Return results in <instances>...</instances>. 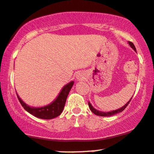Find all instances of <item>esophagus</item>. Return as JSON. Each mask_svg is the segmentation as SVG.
<instances>
[{"instance_id":"obj_1","label":"esophagus","mask_w":154,"mask_h":154,"mask_svg":"<svg viewBox=\"0 0 154 154\" xmlns=\"http://www.w3.org/2000/svg\"><path fill=\"white\" fill-rule=\"evenodd\" d=\"M85 75L84 72H79L77 75V79H78V80H83V79H85Z\"/></svg>"}]
</instances>
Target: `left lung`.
<instances>
[{"mask_svg":"<svg viewBox=\"0 0 154 154\" xmlns=\"http://www.w3.org/2000/svg\"><path fill=\"white\" fill-rule=\"evenodd\" d=\"M128 44H129V45L131 46V47L132 48V49L134 50L135 51H136V47H135L134 44H133L132 42H128ZM131 99H132V98H131L130 100L128 102V103L125 105H124V106L120 107V108L117 109V110H112V111H110V112H102V111H99V110H96V109L94 108V107H92V105L90 104V102H89V103H88V105H89V107H90V110H91L94 114L97 115V116H104V117H106V116H107H107H114V115H116V114H117V113H119V112H121L122 111H123L124 110H125V107L128 106V105L129 104V103H130V102H131Z\"/></svg>","mask_w":154,"mask_h":154,"instance_id":"1","label":"left lung"}]
</instances>
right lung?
I'll return each instance as SVG.
<instances>
[{"mask_svg": "<svg viewBox=\"0 0 154 154\" xmlns=\"http://www.w3.org/2000/svg\"><path fill=\"white\" fill-rule=\"evenodd\" d=\"M73 85L74 82L72 81L67 85H64L56 99L49 105L44 107H34L29 106L19 97L18 94L17 97L20 103L28 112L41 119H52V118H57L62 112L64 105L66 103V98Z\"/></svg>", "mask_w": 154, "mask_h": 154, "instance_id": "right-lung-1", "label": "right lung"}]
</instances>
